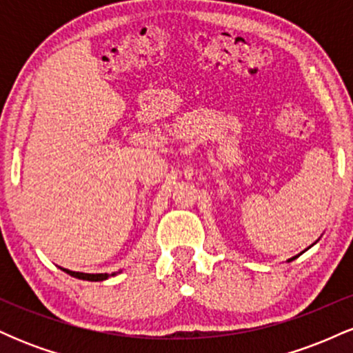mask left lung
Here are the masks:
<instances>
[{
	"label": "left lung",
	"mask_w": 353,
	"mask_h": 353,
	"mask_svg": "<svg viewBox=\"0 0 353 353\" xmlns=\"http://www.w3.org/2000/svg\"><path fill=\"white\" fill-rule=\"evenodd\" d=\"M294 259H295V257H292V259H290V261H294Z\"/></svg>",
	"instance_id": "left-lung-1"
}]
</instances>
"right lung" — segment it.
I'll return each mask as SVG.
<instances>
[{"label":"right lung","mask_w":353,"mask_h":353,"mask_svg":"<svg viewBox=\"0 0 353 353\" xmlns=\"http://www.w3.org/2000/svg\"><path fill=\"white\" fill-rule=\"evenodd\" d=\"M64 272H68L70 275H72V277H76V279H83V281H94V282H98V281H104V279H108L109 275L108 274H83V272H72V270H66V269H63ZM114 275V274H112Z\"/></svg>","instance_id":"1"}]
</instances>
